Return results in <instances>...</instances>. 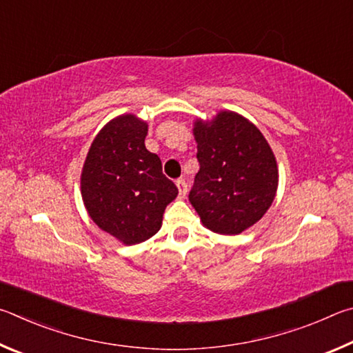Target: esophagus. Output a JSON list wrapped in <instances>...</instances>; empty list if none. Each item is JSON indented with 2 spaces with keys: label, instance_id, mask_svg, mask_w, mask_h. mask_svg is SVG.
<instances>
[{
  "label": "esophagus",
  "instance_id": "1",
  "mask_svg": "<svg viewBox=\"0 0 353 353\" xmlns=\"http://www.w3.org/2000/svg\"><path fill=\"white\" fill-rule=\"evenodd\" d=\"M176 188H178V192H180L181 196H184L188 194V183L180 178V180H176Z\"/></svg>",
  "mask_w": 353,
  "mask_h": 353
}]
</instances>
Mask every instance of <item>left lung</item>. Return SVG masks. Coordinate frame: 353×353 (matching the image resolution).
I'll list each match as a JSON object with an SVG mask.
<instances>
[{
    "mask_svg": "<svg viewBox=\"0 0 353 353\" xmlns=\"http://www.w3.org/2000/svg\"><path fill=\"white\" fill-rule=\"evenodd\" d=\"M196 159L189 201L208 230L240 234L268 211L277 189V164L259 128L232 111L195 122Z\"/></svg>",
    "mask_w": 353,
    "mask_h": 353,
    "instance_id": "obj_1",
    "label": "left lung"
}]
</instances>
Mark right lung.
I'll use <instances>...</instances> for the list:
<instances>
[{
	"label": "right lung",
	"instance_id": "add662e5",
	"mask_svg": "<svg viewBox=\"0 0 353 353\" xmlns=\"http://www.w3.org/2000/svg\"><path fill=\"white\" fill-rule=\"evenodd\" d=\"M145 136L147 123L133 114L108 122L92 141L80 180L92 221L127 245L154 236L178 195L158 154L145 148Z\"/></svg>",
	"mask_w": 353,
	"mask_h": 353
}]
</instances>
